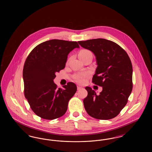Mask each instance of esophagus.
<instances>
[{
  "label": "esophagus",
  "instance_id": "34e87169",
  "mask_svg": "<svg viewBox=\"0 0 152 152\" xmlns=\"http://www.w3.org/2000/svg\"><path fill=\"white\" fill-rule=\"evenodd\" d=\"M77 90H78V91H79L80 89H83V87H80L79 86H78L77 87Z\"/></svg>",
  "mask_w": 152,
  "mask_h": 152
}]
</instances>
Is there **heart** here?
I'll list each match as a JSON object with an SVG mask.
<instances>
[{
    "label": "heart",
    "mask_w": 152,
    "mask_h": 152,
    "mask_svg": "<svg viewBox=\"0 0 152 152\" xmlns=\"http://www.w3.org/2000/svg\"><path fill=\"white\" fill-rule=\"evenodd\" d=\"M89 55H92L91 52L88 50L83 49L79 51V58H84L88 56ZM89 76V73L88 72L81 73L75 75V78L80 83H83L84 82L85 79H86Z\"/></svg>",
    "instance_id": "heart-1"
}]
</instances>
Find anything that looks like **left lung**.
I'll return each mask as SVG.
<instances>
[{
    "instance_id": "left-lung-1",
    "label": "left lung",
    "mask_w": 152,
    "mask_h": 152,
    "mask_svg": "<svg viewBox=\"0 0 152 152\" xmlns=\"http://www.w3.org/2000/svg\"><path fill=\"white\" fill-rule=\"evenodd\" d=\"M78 43L94 53L97 67L92 82L102 87L99 94L91 87H86L88 96L83 100L84 108L94 118L112 119L126 105L132 91L133 68L130 58L119 45L105 39Z\"/></svg>"
}]
</instances>
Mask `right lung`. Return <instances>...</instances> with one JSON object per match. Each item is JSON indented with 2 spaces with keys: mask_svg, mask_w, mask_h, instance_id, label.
Returning a JSON list of instances; mask_svg holds the SVG:
<instances>
[{
  "mask_svg": "<svg viewBox=\"0 0 152 152\" xmlns=\"http://www.w3.org/2000/svg\"><path fill=\"white\" fill-rule=\"evenodd\" d=\"M79 47L76 42L52 39L37 45L28 55L23 70L24 93L37 116L53 120L65 114L77 87L69 82L58 88L53 79L65 68L69 52Z\"/></svg>",
  "mask_w": 152,
  "mask_h": 152,
  "instance_id": "right-lung-1",
  "label": "right lung"
}]
</instances>
